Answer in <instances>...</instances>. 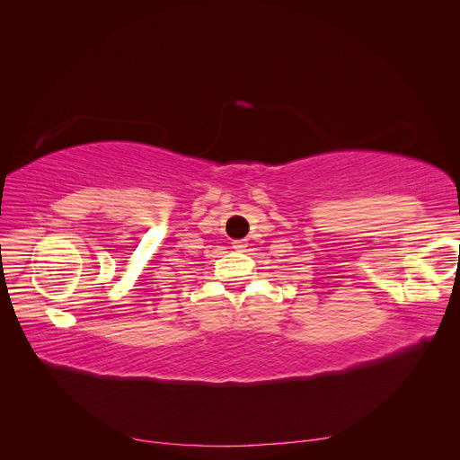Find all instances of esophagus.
<instances>
[{
    "mask_svg": "<svg viewBox=\"0 0 460 460\" xmlns=\"http://www.w3.org/2000/svg\"><path fill=\"white\" fill-rule=\"evenodd\" d=\"M232 245H234V249H243L245 242L243 240H235V242H232Z\"/></svg>",
    "mask_w": 460,
    "mask_h": 460,
    "instance_id": "1",
    "label": "esophagus"
}]
</instances>
